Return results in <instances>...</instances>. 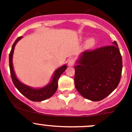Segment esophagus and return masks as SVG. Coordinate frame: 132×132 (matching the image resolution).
I'll use <instances>...</instances> for the list:
<instances>
[{"instance_id": "obj_1", "label": "esophagus", "mask_w": 132, "mask_h": 132, "mask_svg": "<svg viewBox=\"0 0 132 132\" xmlns=\"http://www.w3.org/2000/svg\"><path fill=\"white\" fill-rule=\"evenodd\" d=\"M75 62H75V59H73V58H71V59L68 60V64L70 66H73L75 64Z\"/></svg>"}]
</instances>
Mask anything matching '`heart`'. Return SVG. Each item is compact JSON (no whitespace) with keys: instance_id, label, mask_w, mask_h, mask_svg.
Wrapping results in <instances>:
<instances>
[{"instance_id":"b5f03b06","label":"heart","mask_w":132,"mask_h":132,"mask_svg":"<svg viewBox=\"0 0 132 132\" xmlns=\"http://www.w3.org/2000/svg\"><path fill=\"white\" fill-rule=\"evenodd\" d=\"M96 44V40L94 38H89L88 40H87L85 44V46L87 49H90L92 48Z\"/></svg>"}]
</instances>
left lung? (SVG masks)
Here are the masks:
<instances>
[{"mask_svg":"<svg viewBox=\"0 0 132 132\" xmlns=\"http://www.w3.org/2000/svg\"><path fill=\"white\" fill-rule=\"evenodd\" d=\"M113 45L86 50L74 67L77 90L90 100L100 101L119 85L122 70L121 54L116 41Z\"/></svg>","mask_w":132,"mask_h":132,"instance_id":"8db88e82","label":"left lung"}]
</instances>
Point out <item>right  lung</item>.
Returning <instances> with one entry per match:
<instances>
[{
    "instance_id": "1",
    "label": "right lung",
    "mask_w": 132,
    "mask_h": 132,
    "mask_svg": "<svg viewBox=\"0 0 132 132\" xmlns=\"http://www.w3.org/2000/svg\"><path fill=\"white\" fill-rule=\"evenodd\" d=\"M21 38L22 36H20L16 39V40L12 45V49H11V51L9 55L10 70V75L12 81H13V83L14 84L15 87L18 88V90L23 96H24L26 98H27L30 100L33 101V102H41V101L45 100H47L55 94V92H56L58 88V81H59V77L66 70L67 66L64 65V66L58 68L54 73V76L53 77V79L51 83L44 88H33L21 83L15 75L13 64H12V56H13L15 45Z\"/></svg>"
}]
</instances>
